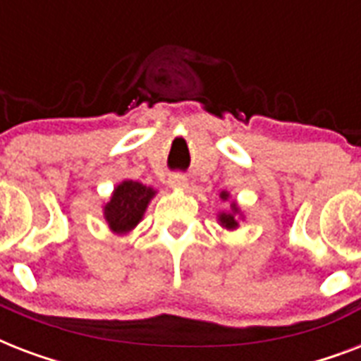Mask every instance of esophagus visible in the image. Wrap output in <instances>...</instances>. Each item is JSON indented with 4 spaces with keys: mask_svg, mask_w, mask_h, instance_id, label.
I'll return each instance as SVG.
<instances>
[{
    "mask_svg": "<svg viewBox=\"0 0 361 361\" xmlns=\"http://www.w3.org/2000/svg\"><path fill=\"white\" fill-rule=\"evenodd\" d=\"M169 183L172 189H176V191H185L187 187H189V181H187V178L183 174H172L170 176Z\"/></svg>",
    "mask_w": 361,
    "mask_h": 361,
    "instance_id": "obj_1",
    "label": "esophagus"
}]
</instances>
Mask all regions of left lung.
Listing matches in <instances>:
<instances>
[{
	"instance_id": "left-lung-1",
	"label": "left lung",
	"mask_w": 361,
	"mask_h": 361,
	"mask_svg": "<svg viewBox=\"0 0 361 361\" xmlns=\"http://www.w3.org/2000/svg\"><path fill=\"white\" fill-rule=\"evenodd\" d=\"M219 197L223 202H226V200H231V192L221 191ZM240 219H245V215L241 214L238 202H231V209H228V212H219V214H217V221H219V225L223 226L225 231H236L238 226H240Z\"/></svg>"
}]
</instances>
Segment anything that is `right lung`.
Returning a JSON list of instances; mask_svg holds the SVG:
<instances>
[{
    "mask_svg": "<svg viewBox=\"0 0 361 361\" xmlns=\"http://www.w3.org/2000/svg\"><path fill=\"white\" fill-rule=\"evenodd\" d=\"M155 195L157 189L140 181H120L110 195L109 202L103 206V217L110 231L118 236L135 231Z\"/></svg>",
    "mask_w": 361,
    "mask_h": 361,
    "instance_id": "1",
    "label": "right lung"
}]
</instances>
